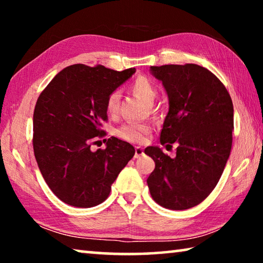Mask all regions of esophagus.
Wrapping results in <instances>:
<instances>
[{
  "label": "esophagus",
  "mask_w": 263,
  "mask_h": 263,
  "mask_svg": "<svg viewBox=\"0 0 263 263\" xmlns=\"http://www.w3.org/2000/svg\"><path fill=\"white\" fill-rule=\"evenodd\" d=\"M142 155H144V148L139 147V146H137V147H136V153H135V158L136 159H139L140 157H142Z\"/></svg>",
  "instance_id": "obj_1"
}]
</instances>
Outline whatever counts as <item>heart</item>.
Returning <instances> with one entry per match:
<instances>
[{
  "instance_id": "b5f03b06",
  "label": "heart",
  "mask_w": 263,
  "mask_h": 263,
  "mask_svg": "<svg viewBox=\"0 0 263 263\" xmlns=\"http://www.w3.org/2000/svg\"><path fill=\"white\" fill-rule=\"evenodd\" d=\"M131 90L147 103H152L158 95V88L155 86V83L149 78L144 77V75H140V77L133 80V82L131 83ZM119 101H121V94H119L118 90L111 91L109 96L106 97L105 109L110 116H116L118 114ZM149 132L151 126L148 124L127 122L117 128L116 135L123 140L130 142H142Z\"/></svg>"
}]
</instances>
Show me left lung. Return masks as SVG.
I'll use <instances>...</instances> for the list:
<instances>
[{
  "mask_svg": "<svg viewBox=\"0 0 263 263\" xmlns=\"http://www.w3.org/2000/svg\"><path fill=\"white\" fill-rule=\"evenodd\" d=\"M169 99L161 145L177 144L176 157L149 146L155 168L147 179L151 196L171 210L202 203L215 189L232 148L233 103L210 70L195 64L152 66Z\"/></svg>",
  "mask_w": 263,
  "mask_h": 263,
  "instance_id": "obj_1",
  "label": "left lung"
}]
</instances>
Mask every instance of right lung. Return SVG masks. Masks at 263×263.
<instances>
[{
  "label": "right lung",
  "mask_w": 263,
  "mask_h": 263,
  "mask_svg": "<svg viewBox=\"0 0 263 263\" xmlns=\"http://www.w3.org/2000/svg\"><path fill=\"white\" fill-rule=\"evenodd\" d=\"M136 72L77 64L58 73L39 95L33 111V152L44 180L68 205L103 203L122 169L133 158L132 145L111 137L104 149H90L106 132L105 102Z\"/></svg>",
  "instance_id": "obj_1"
}]
</instances>
